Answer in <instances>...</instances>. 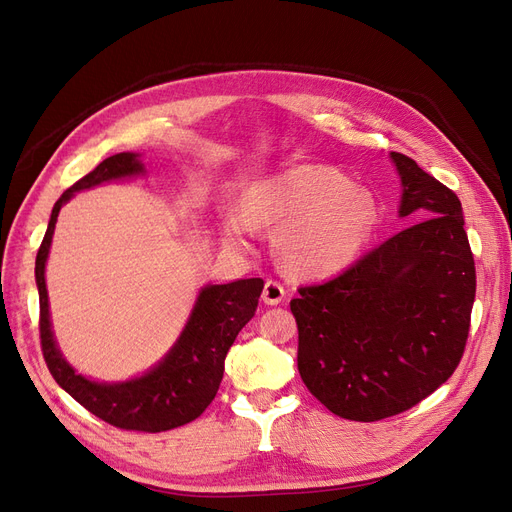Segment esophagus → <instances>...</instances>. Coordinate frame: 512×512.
Wrapping results in <instances>:
<instances>
[{
    "label": "esophagus",
    "instance_id": "1",
    "mask_svg": "<svg viewBox=\"0 0 512 512\" xmlns=\"http://www.w3.org/2000/svg\"><path fill=\"white\" fill-rule=\"evenodd\" d=\"M284 297H286V288H284L282 282H278V280H268V282H265L263 293H261L263 303L278 305V303L284 301Z\"/></svg>",
    "mask_w": 512,
    "mask_h": 512
}]
</instances>
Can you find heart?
Segmentation results:
<instances>
[{"label":"heart","mask_w":512,"mask_h":512,"mask_svg":"<svg viewBox=\"0 0 512 512\" xmlns=\"http://www.w3.org/2000/svg\"><path fill=\"white\" fill-rule=\"evenodd\" d=\"M374 219L372 198L343 177L318 169H293L247 190L240 217L226 236L247 244L251 228L276 230L280 261L291 272L314 276L341 268L364 244Z\"/></svg>","instance_id":"obj_1"}]
</instances>
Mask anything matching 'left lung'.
I'll list each match as a JSON object with an SVG mask.
<instances>
[{
  "label": "left lung",
  "instance_id": "obj_1",
  "mask_svg": "<svg viewBox=\"0 0 512 512\" xmlns=\"http://www.w3.org/2000/svg\"><path fill=\"white\" fill-rule=\"evenodd\" d=\"M391 159L404 186L399 215L414 224L291 301L305 387L358 422L406 412L450 379L477 288L458 196L406 154Z\"/></svg>",
  "mask_w": 512,
  "mask_h": 512
}]
</instances>
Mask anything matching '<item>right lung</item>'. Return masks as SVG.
Masks as SVG:
<instances>
[{
	"label": "right lung",
	"mask_w": 512,
	"mask_h": 512,
	"mask_svg": "<svg viewBox=\"0 0 512 512\" xmlns=\"http://www.w3.org/2000/svg\"><path fill=\"white\" fill-rule=\"evenodd\" d=\"M138 154L121 152L104 159L94 171L66 190L52 209L48 232L41 240L35 259V280L39 288V339L43 360L54 381L77 402L108 425L125 431L161 433L182 427L201 416L224 379V362L238 332L253 316L263 291L261 278L236 280L203 288L180 341L167 358L136 381L100 385L87 381L64 362L56 349L46 291V259L60 207L85 188L117 177L142 173Z\"/></svg>",
	"instance_id": "obj_1"
}]
</instances>
